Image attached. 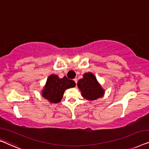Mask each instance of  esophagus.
<instances>
[{"label": "esophagus", "instance_id": "obj_1", "mask_svg": "<svg viewBox=\"0 0 149 149\" xmlns=\"http://www.w3.org/2000/svg\"><path fill=\"white\" fill-rule=\"evenodd\" d=\"M74 81L75 82V84H77V78H75V79H74Z\"/></svg>", "mask_w": 149, "mask_h": 149}]
</instances>
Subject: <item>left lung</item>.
<instances>
[{"label": "left lung", "instance_id": "left-lung-1", "mask_svg": "<svg viewBox=\"0 0 149 149\" xmlns=\"http://www.w3.org/2000/svg\"><path fill=\"white\" fill-rule=\"evenodd\" d=\"M77 84L81 96L86 100H96L104 95V90L98 83L95 75L91 72L85 73L83 78L79 79Z\"/></svg>", "mask_w": 149, "mask_h": 149}]
</instances>
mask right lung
<instances>
[{"label": "right lung", "mask_w": 149, "mask_h": 149, "mask_svg": "<svg viewBox=\"0 0 149 149\" xmlns=\"http://www.w3.org/2000/svg\"><path fill=\"white\" fill-rule=\"evenodd\" d=\"M75 86L74 81L70 80L66 76L59 78L57 75L51 74L42 91V96L51 103H58L61 100L65 91Z\"/></svg>", "instance_id": "add662e5"}]
</instances>
